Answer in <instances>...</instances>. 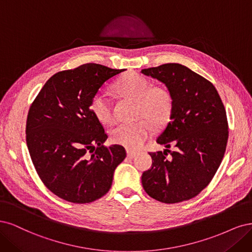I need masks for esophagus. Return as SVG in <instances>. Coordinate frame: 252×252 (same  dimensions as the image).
<instances>
[{"mask_svg": "<svg viewBox=\"0 0 252 252\" xmlns=\"http://www.w3.org/2000/svg\"><path fill=\"white\" fill-rule=\"evenodd\" d=\"M137 152H135V151H131V150H127L126 151V155H127V157L128 158H134L136 155H137Z\"/></svg>", "mask_w": 252, "mask_h": 252, "instance_id": "obj_1", "label": "esophagus"}]
</instances>
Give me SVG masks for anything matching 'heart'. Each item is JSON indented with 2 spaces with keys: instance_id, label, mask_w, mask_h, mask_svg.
I'll list each match as a JSON object with an SVG mask.
<instances>
[{
  "instance_id": "b5f03b06",
  "label": "heart",
  "mask_w": 252,
  "mask_h": 252,
  "mask_svg": "<svg viewBox=\"0 0 252 252\" xmlns=\"http://www.w3.org/2000/svg\"><path fill=\"white\" fill-rule=\"evenodd\" d=\"M114 88L119 94L138 101L140 117H148L157 126L163 125L168 119L173 100L165 88L153 87L150 79L135 72L120 77ZM90 108L95 118L103 125H109L114 119L111 98L103 91L97 92L92 97ZM149 119L118 124L111 129V140L127 150L140 149L153 133V125Z\"/></svg>"
}]
</instances>
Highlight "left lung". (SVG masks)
I'll return each instance as SVG.
<instances>
[{
	"mask_svg": "<svg viewBox=\"0 0 252 252\" xmlns=\"http://www.w3.org/2000/svg\"><path fill=\"white\" fill-rule=\"evenodd\" d=\"M163 83L173 107L157 143L170 152L151 153L152 167L141 177L144 190L162 203L189 200L204 189L220 166L228 139L226 111L215 86L180 63L141 70ZM171 155L167 156V153Z\"/></svg>",
	"mask_w": 252,
	"mask_h": 252,
	"instance_id": "1",
	"label": "left lung"
}]
</instances>
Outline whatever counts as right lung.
<instances>
[{"mask_svg": "<svg viewBox=\"0 0 252 252\" xmlns=\"http://www.w3.org/2000/svg\"><path fill=\"white\" fill-rule=\"evenodd\" d=\"M125 69L85 63L47 80L28 112L26 141L46 188L72 203H90L107 193L124 147H104L107 134L90 108L92 97Z\"/></svg>", "mask_w": 252, "mask_h": 252, "instance_id": "right-lung-1", "label": "right lung"}]
</instances>
